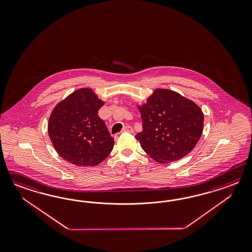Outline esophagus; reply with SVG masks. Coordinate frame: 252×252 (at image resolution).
I'll return each mask as SVG.
<instances>
[{
	"label": "esophagus",
	"mask_w": 252,
	"mask_h": 252,
	"mask_svg": "<svg viewBox=\"0 0 252 252\" xmlns=\"http://www.w3.org/2000/svg\"><path fill=\"white\" fill-rule=\"evenodd\" d=\"M133 128H132V126H126L124 128H123V132H130V133H133Z\"/></svg>",
	"instance_id": "obj_1"
}]
</instances>
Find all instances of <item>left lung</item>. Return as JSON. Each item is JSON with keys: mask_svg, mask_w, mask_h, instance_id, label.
Returning <instances> with one entry per match:
<instances>
[{"mask_svg": "<svg viewBox=\"0 0 252 252\" xmlns=\"http://www.w3.org/2000/svg\"><path fill=\"white\" fill-rule=\"evenodd\" d=\"M139 111L142 131L135 137L143 151L160 163L185 157L202 134V111L176 92L156 90Z\"/></svg>", "mask_w": 252, "mask_h": 252, "instance_id": "8db88e82", "label": "left lung"}]
</instances>
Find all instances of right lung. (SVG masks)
Segmentation results:
<instances>
[{"label": "right lung", "instance_id": "obj_1", "mask_svg": "<svg viewBox=\"0 0 252 252\" xmlns=\"http://www.w3.org/2000/svg\"><path fill=\"white\" fill-rule=\"evenodd\" d=\"M102 105L92 90L82 89L55 106L48 132L62 158L78 166H95L112 152L114 137L98 115Z\"/></svg>", "mask_w": 252, "mask_h": 252}]
</instances>
